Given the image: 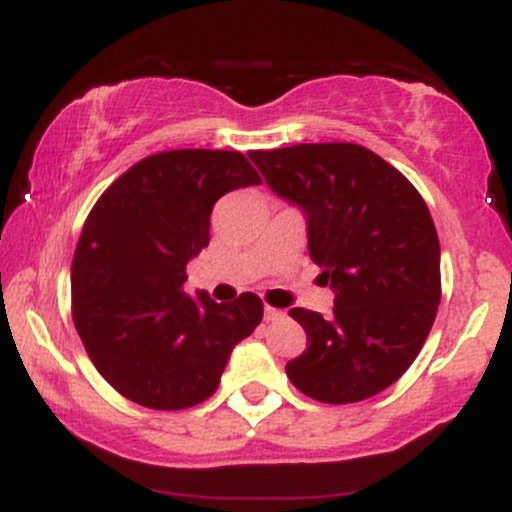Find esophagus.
I'll return each instance as SVG.
<instances>
[{
  "instance_id": "esophagus-1",
  "label": "esophagus",
  "mask_w": 512,
  "mask_h": 512,
  "mask_svg": "<svg viewBox=\"0 0 512 512\" xmlns=\"http://www.w3.org/2000/svg\"><path fill=\"white\" fill-rule=\"evenodd\" d=\"M281 317H284V313H281V310L272 308V305H264V320L274 322V320H281Z\"/></svg>"
}]
</instances>
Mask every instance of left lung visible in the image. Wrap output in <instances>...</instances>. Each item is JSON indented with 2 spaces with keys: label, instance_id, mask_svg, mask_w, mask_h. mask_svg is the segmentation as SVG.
I'll use <instances>...</instances> for the list:
<instances>
[{
  "label": "left lung",
  "instance_id": "8db88e82",
  "mask_svg": "<svg viewBox=\"0 0 512 512\" xmlns=\"http://www.w3.org/2000/svg\"><path fill=\"white\" fill-rule=\"evenodd\" d=\"M279 197L308 216V250L334 289L332 317L291 308L308 334L286 375L325 404L368 399L419 356L440 303V243L424 197L361 144L252 151Z\"/></svg>",
  "mask_w": 512,
  "mask_h": 512
}]
</instances>
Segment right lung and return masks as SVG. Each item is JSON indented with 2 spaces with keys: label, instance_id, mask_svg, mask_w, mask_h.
<instances>
[{
  "label": "right lung",
  "instance_id": "1",
  "mask_svg": "<svg viewBox=\"0 0 512 512\" xmlns=\"http://www.w3.org/2000/svg\"><path fill=\"white\" fill-rule=\"evenodd\" d=\"M260 182L240 151L173 149L134 163L93 204L72 262V317L122 397L161 411L195 407L260 325L255 293L214 303L182 289L187 262L209 245L214 204Z\"/></svg>",
  "mask_w": 512,
  "mask_h": 512
}]
</instances>
